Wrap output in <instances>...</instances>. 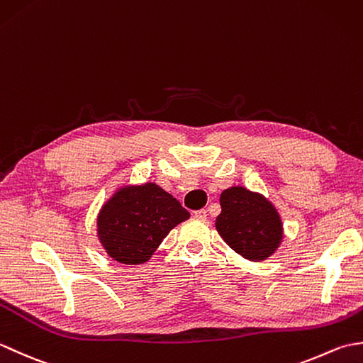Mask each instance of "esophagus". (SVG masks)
<instances>
[{
    "label": "esophagus",
    "instance_id": "esophagus-1",
    "mask_svg": "<svg viewBox=\"0 0 363 363\" xmlns=\"http://www.w3.org/2000/svg\"><path fill=\"white\" fill-rule=\"evenodd\" d=\"M194 217L199 218V220H206L207 218V211L206 209H199L194 212Z\"/></svg>",
    "mask_w": 363,
    "mask_h": 363
}]
</instances>
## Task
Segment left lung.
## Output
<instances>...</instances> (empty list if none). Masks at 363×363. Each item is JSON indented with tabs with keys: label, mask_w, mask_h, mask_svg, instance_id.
Listing matches in <instances>:
<instances>
[{
	"label": "left lung",
	"mask_w": 363,
	"mask_h": 363,
	"mask_svg": "<svg viewBox=\"0 0 363 363\" xmlns=\"http://www.w3.org/2000/svg\"><path fill=\"white\" fill-rule=\"evenodd\" d=\"M221 213L215 221L218 234L245 259H268L282 240V221L274 206L260 194L230 187L220 196Z\"/></svg>",
	"instance_id": "left-lung-1"
}]
</instances>
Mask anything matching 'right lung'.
I'll return each mask as SVG.
<instances>
[{
	"label": "right lung",
	"mask_w": 363,
	"mask_h": 363,
	"mask_svg": "<svg viewBox=\"0 0 363 363\" xmlns=\"http://www.w3.org/2000/svg\"><path fill=\"white\" fill-rule=\"evenodd\" d=\"M189 217L181 203L157 184L126 186L99 211L98 238L120 264H145L169 230Z\"/></svg>",
	"instance_id": "right-lung-1"
}]
</instances>
